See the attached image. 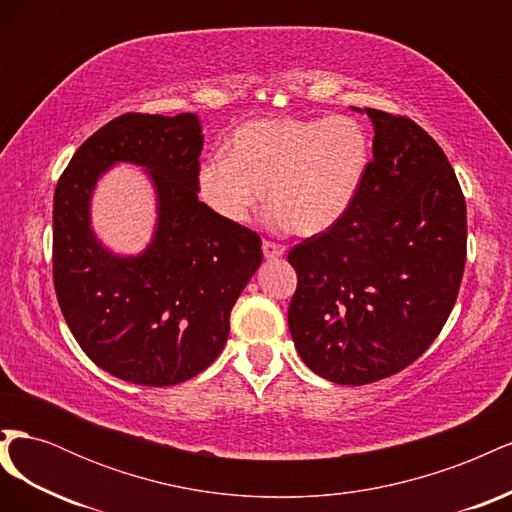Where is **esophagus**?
Listing matches in <instances>:
<instances>
[{
	"label": "esophagus",
	"mask_w": 512,
	"mask_h": 512,
	"mask_svg": "<svg viewBox=\"0 0 512 512\" xmlns=\"http://www.w3.org/2000/svg\"><path fill=\"white\" fill-rule=\"evenodd\" d=\"M284 247L282 245H277V243H271V241H265L262 243V254H265V258L267 260H277V258H282L284 256Z\"/></svg>",
	"instance_id": "1"
}]
</instances>
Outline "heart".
Returning <instances> with one entry per match:
<instances>
[{
  "label": "heart",
  "mask_w": 512,
  "mask_h": 512,
  "mask_svg": "<svg viewBox=\"0 0 512 512\" xmlns=\"http://www.w3.org/2000/svg\"><path fill=\"white\" fill-rule=\"evenodd\" d=\"M369 151L367 132L352 117L254 119L232 132L228 156L200 162L196 192L215 218L245 224L269 188L273 224L314 237L352 207Z\"/></svg>",
  "instance_id": "heart-1"
}]
</instances>
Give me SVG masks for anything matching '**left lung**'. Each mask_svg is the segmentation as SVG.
Listing matches in <instances>:
<instances>
[{
    "instance_id": "obj_1",
    "label": "left lung",
    "mask_w": 512,
    "mask_h": 512,
    "mask_svg": "<svg viewBox=\"0 0 512 512\" xmlns=\"http://www.w3.org/2000/svg\"><path fill=\"white\" fill-rule=\"evenodd\" d=\"M374 158L333 228L294 245L288 329L320 378L361 386L414 363L442 331L466 267V200L438 143L414 121L354 108Z\"/></svg>"
}]
</instances>
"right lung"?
<instances>
[{"label": "right lung", "instance_id": "add662e5", "mask_svg": "<svg viewBox=\"0 0 512 512\" xmlns=\"http://www.w3.org/2000/svg\"><path fill=\"white\" fill-rule=\"evenodd\" d=\"M203 128L194 113H128L74 153L53 198V282L68 327L108 374L173 386L207 369L230 331V309L262 262L256 232L198 200ZM117 163L146 170L157 226L138 255H115L90 226L97 181Z\"/></svg>", "mask_w": 512, "mask_h": 512}]
</instances>
